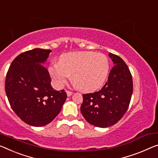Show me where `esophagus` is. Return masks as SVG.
I'll list each match as a JSON object with an SVG mask.
<instances>
[{
    "label": "esophagus",
    "instance_id": "1",
    "mask_svg": "<svg viewBox=\"0 0 158 158\" xmlns=\"http://www.w3.org/2000/svg\"><path fill=\"white\" fill-rule=\"evenodd\" d=\"M66 93H67V95L69 96V97H70L71 95V94H73V92H71V91H69V90H66Z\"/></svg>",
    "mask_w": 158,
    "mask_h": 158
}]
</instances>
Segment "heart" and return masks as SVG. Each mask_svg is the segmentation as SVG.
<instances>
[{"label": "heart", "mask_w": 158, "mask_h": 158, "mask_svg": "<svg viewBox=\"0 0 158 158\" xmlns=\"http://www.w3.org/2000/svg\"><path fill=\"white\" fill-rule=\"evenodd\" d=\"M110 64L102 53L79 52L68 53L60 57V63L49 67L54 84L61 87L73 75V80L82 91L93 92L99 88L108 76Z\"/></svg>", "instance_id": "1"}]
</instances>
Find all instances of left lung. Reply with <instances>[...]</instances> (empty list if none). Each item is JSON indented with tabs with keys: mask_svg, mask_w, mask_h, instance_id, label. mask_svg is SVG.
Wrapping results in <instances>:
<instances>
[{
	"mask_svg": "<svg viewBox=\"0 0 158 158\" xmlns=\"http://www.w3.org/2000/svg\"><path fill=\"white\" fill-rule=\"evenodd\" d=\"M114 65L108 81L100 90L82 94L81 111L87 122L98 127L115 124L125 114L133 93V79L128 65L118 56L110 53Z\"/></svg>",
	"mask_w": 158,
	"mask_h": 158,
	"instance_id": "obj_1",
	"label": "left lung"
}]
</instances>
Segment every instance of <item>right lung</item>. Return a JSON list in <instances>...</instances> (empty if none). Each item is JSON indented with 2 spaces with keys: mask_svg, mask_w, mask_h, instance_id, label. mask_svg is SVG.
<instances>
[{
  "mask_svg": "<svg viewBox=\"0 0 158 158\" xmlns=\"http://www.w3.org/2000/svg\"><path fill=\"white\" fill-rule=\"evenodd\" d=\"M51 52L35 48L22 53L13 60L6 74L5 89L11 108L33 127H42L54 120L67 98L64 89L52 88L47 69L40 65Z\"/></svg>",
  "mask_w": 158,
  "mask_h": 158,
  "instance_id": "1",
  "label": "right lung"
}]
</instances>
